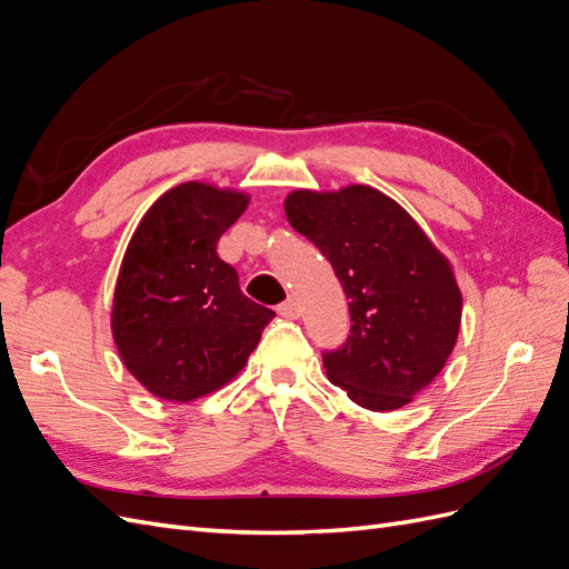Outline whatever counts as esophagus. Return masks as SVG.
Listing matches in <instances>:
<instances>
[{"label": "esophagus", "instance_id": "esophagus-1", "mask_svg": "<svg viewBox=\"0 0 569 569\" xmlns=\"http://www.w3.org/2000/svg\"><path fill=\"white\" fill-rule=\"evenodd\" d=\"M278 313H280L282 318H287V320H297V318L301 316V308H299V303H297L295 299H289V301H284V303L278 306Z\"/></svg>", "mask_w": 569, "mask_h": 569}]
</instances>
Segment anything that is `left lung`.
<instances>
[{
  "mask_svg": "<svg viewBox=\"0 0 569 569\" xmlns=\"http://www.w3.org/2000/svg\"><path fill=\"white\" fill-rule=\"evenodd\" d=\"M289 226L332 263L351 335L322 356L335 387L375 412L403 408L449 360L462 316L453 268L403 206L370 184L295 189Z\"/></svg>",
  "mask_w": 569,
  "mask_h": 569,
  "instance_id": "obj_1",
  "label": "left lung"
}]
</instances>
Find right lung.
Segmentation results:
<instances>
[{
    "label": "right lung",
    "instance_id": "right-lung-1",
    "mask_svg": "<svg viewBox=\"0 0 569 569\" xmlns=\"http://www.w3.org/2000/svg\"><path fill=\"white\" fill-rule=\"evenodd\" d=\"M247 206L237 189L182 182L151 203L130 237L111 332L128 372L161 401H197L226 387L274 318L242 295L237 270L216 253Z\"/></svg>",
    "mask_w": 569,
    "mask_h": 569
}]
</instances>
